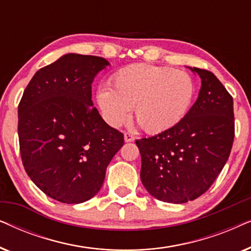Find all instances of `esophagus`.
I'll return each mask as SVG.
<instances>
[{"label":"esophagus","mask_w":251,"mask_h":251,"mask_svg":"<svg viewBox=\"0 0 251 251\" xmlns=\"http://www.w3.org/2000/svg\"><path fill=\"white\" fill-rule=\"evenodd\" d=\"M135 140V137H133L131 133L129 132H126L125 133V142L126 143H130V142H133Z\"/></svg>","instance_id":"34e87169"}]
</instances>
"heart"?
Returning a JSON list of instances; mask_svg holds the SVG:
<instances>
[{
    "instance_id": "heart-1",
    "label": "heart",
    "mask_w": 251,
    "mask_h": 251,
    "mask_svg": "<svg viewBox=\"0 0 251 251\" xmlns=\"http://www.w3.org/2000/svg\"><path fill=\"white\" fill-rule=\"evenodd\" d=\"M111 86L97 90V104L108 125L119 126L133 116L149 133H159L178 125L187 114L195 94L187 72L166 66L135 64L118 72Z\"/></svg>"
}]
</instances>
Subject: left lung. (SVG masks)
I'll return each mask as SVG.
<instances>
[{
	"instance_id": "obj_1",
	"label": "left lung",
	"mask_w": 251,
	"mask_h": 251,
	"mask_svg": "<svg viewBox=\"0 0 251 251\" xmlns=\"http://www.w3.org/2000/svg\"><path fill=\"white\" fill-rule=\"evenodd\" d=\"M188 68L200 76L201 89L185 118L159 135L136 140L144 187L168 203H185L207 192L234 139L232 96L211 72Z\"/></svg>"
}]
</instances>
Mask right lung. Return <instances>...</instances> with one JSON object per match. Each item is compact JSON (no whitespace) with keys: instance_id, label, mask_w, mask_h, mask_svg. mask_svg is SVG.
Masks as SVG:
<instances>
[{"instance_id":"right-lung-1","label":"right lung","mask_w":251,"mask_h":251,"mask_svg":"<svg viewBox=\"0 0 251 251\" xmlns=\"http://www.w3.org/2000/svg\"><path fill=\"white\" fill-rule=\"evenodd\" d=\"M105 58L66 53L34 74L18 106L24 168L48 197L67 204L90 200L125 144L92 107L91 84Z\"/></svg>"}]
</instances>
